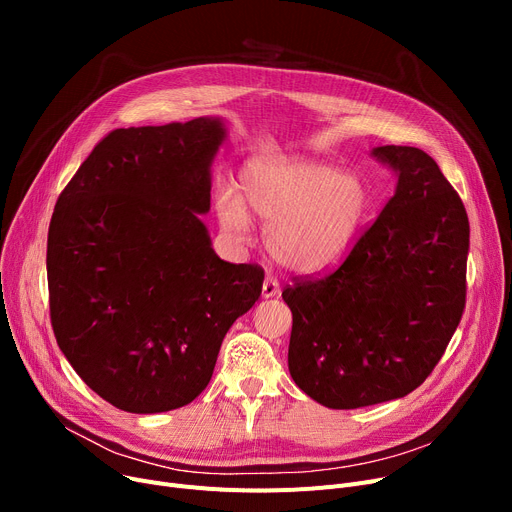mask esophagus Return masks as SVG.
Wrapping results in <instances>:
<instances>
[{
    "instance_id": "34e87169",
    "label": "esophagus",
    "mask_w": 512,
    "mask_h": 512,
    "mask_svg": "<svg viewBox=\"0 0 512 512\" xmlns=\"http://www.w3.org/2000/svg\"><path fill=\"white\" fill-rule=\"evenodd\" d=\"M261 292H263V297H265V299L278 297V294H280V282H278L274 276H265Z\"/></svg>"
}]
</instances>
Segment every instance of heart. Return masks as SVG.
Instances as JSON below:
<instances>
[{"label":"heart","mask_w":512,"mask_h":512,"mask_svg":"<svg viewBox=\"0 0 512 512\" xmlns=\"http://www.w3.org/2000/svg\"><path fill=\"white\" fill-rule=\"evenodd\" d=\"M369 209L365 182L311 161H265L242 172L240 197L218 195L222 228L236 240L249 234V213L265 220V247L292 272L334 265L353 245Z\"/></svg>","instance_id":"heart-1"}]
</instances>
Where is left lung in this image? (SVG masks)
Wrapping results in <instances>:
<instances>
[{
    "instance_id": "1",
    "label": "left lung",
    "mask_w": 512,
    "mask_h": 512,
    "mask_svg": "<svg viewBox=\"0 0 512 512\" xmlns=\"http://www.w3.org/2000/svg\"><path fill=\"white\" fill-rule=\"evenodd\" d=\"M373 155L398 172L394 197L336 270L282 290L292 380L330 409L419 388L465 311L469 218L459 193L417 147Z\"/></svg>"
}]
</instances>
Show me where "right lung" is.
I'll return each mask as SVG.
<instances>
[{"mask_svg": "<svg viewBox=\"0 0 512 512\" xmlns=\"http://www.w3.org/2000/svg\"><path fill=\"white\" fill-rule=\"evenodd\" d=\"M224 132L215 118L107 132L53 209V334L80 380L122 411L195 400L261 294L263 267L220 259L197 215Z\"/></svg>", "mask_w": 512, "mask_h": 512, "instance_id": "1", "label": "right lung"}]
</instances>
